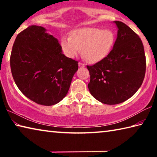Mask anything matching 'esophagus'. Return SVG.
Wrapping results in <instances>:
<instances>
[{"label": "esophagus", "instance_id": "esophagus-1", "mask_svg": "<svg viewBox=\"0 0 157 157\" xmlns=\"http://www.w3.org/2000/svg\"><path fill=\"white\" fill-rule=\"evenodd\" d=\"M78 66H79V67H84V66H85L84 63H81V62H79L78 63Z\"/></svg>", "mask_w": 157, "mask_h": 157}]
</instances>
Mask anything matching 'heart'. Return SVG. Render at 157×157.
Masks as SVG:
<instances>
[{
	"label": "heart",
	"mask_w": 157,
	"mask_h": 157,
	"mask_svg": "<svg viewBox=\"0 0 157 157\" xmlns=\"http://www.w3.org/2000/svg\"><path fill=\"white\" fill-rule=\"evenodd\" d=\"M115 41V34L109 29L80 28L71 32V36H62L60 46L63 54L71 59L78 55L82 48L84 59L94 63L109 55Z\"/></svg>",
	"instance_id": "1"
}]
</instances>
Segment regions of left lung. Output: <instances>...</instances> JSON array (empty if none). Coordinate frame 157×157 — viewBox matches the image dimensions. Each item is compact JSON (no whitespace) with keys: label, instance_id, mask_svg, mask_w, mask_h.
<instances>
[{"label":"left lung","instance_id":"8db88e82","mask_svg":"<svg viewBox=\"0 0 157 157\" xmlns=\"http://www.w3.org/2000/svg\"><path fill=\"white\" fill-rule=\"evenodd\" d=\"M117 38L107 57L93 66L88 88L97 100L106 105L123 102L135 94L144 79V48L139 36L124 23L113 21Z\"/></svg>","mask_w":157,"mask_h":157}]
</instances>
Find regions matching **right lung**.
Listing matches in <instances>:
<instances>
[{
	"mask_svg": "<svg viewBox=\"0 0 157 157\" xmlns=\"http://www.w3.org/2000/svg\"><path fill=\"white\" fill-rule=\"evenodd\" d=\"M10 67L23 95L39 105L51 106L67 94L78 62L63 54L57 39L46 28L31 25L16 38Z\"/></svg>",
	"mask_w": 157,
	"mask_h": 157,
	"instance_id": "obj_1",
	"label": "right lung"
}]
</instances>
